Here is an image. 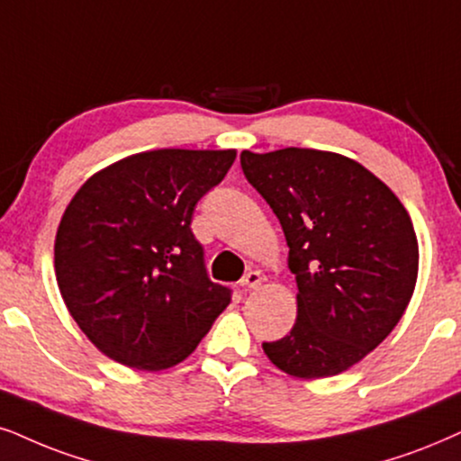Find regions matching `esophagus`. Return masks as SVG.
<instances>
[{"label":"esophagus","mask_w":461,"mask_h":461,"mask_svg":"<svg viewBox=\"0 0 461 461\" xmlns=\"http://www.w3.org/2000/svg\"><path fill=\"white\" fill-rule=\"evenodd\" d=\"M261 281H264V276H261V272L250 270V272H247V276H244L242 281H240V287H242L244 291L258 289L259 285H261Z\"/></svg>","instance_id":"esophagus-1"}]
</instances>
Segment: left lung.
<instances>
[{
    "mask_svg": "<svg viewBox=\"0 0 461 461\" xmlns=\"http://www.w3.org/2000/svg\"><path fill=\"white\" fill-rule=\"evenodd\" d=\"M240 166L281 221L298 283V319L264 353L291 376L340 375L409 306L419 266L409 212L383 180L336 153L242 150Z\"/></svg>",
    "mask_w": 461,
    "mask_h": 461,
    "instance_id": "obj_1",
    "label": "left lung"
}]
</instances>
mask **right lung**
<instances>
[{
	"mask_svg": "<svg viewBox=\"0 0 461 461\" xmlns=\"http://www.w3.org/2000/svg\"><path fill=\"white\" fill-rule=\"evenodd\" d=\"M234 159L236 150H149L97 172L68 203L55 240L57 285L110 359L172 368L231 302V289L208 278L191 219Z\"/></svg>",
	"mask_w": 461,
	"mask_h": 461,
	"instance_id": "add662e5",
	"label": "right lung"
}]
</instances>
